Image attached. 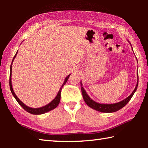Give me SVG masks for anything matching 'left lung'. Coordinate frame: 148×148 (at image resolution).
<instances>
[{"instance_id": "left-lung-1", "label": "left lung", "mask_w": 148, "mask_h": 148, "mask_svg": "<svg viewBox=\"0 0 148 148\" xmlns=\"http://www.w3.org/2000/svg\"><path fill=\"white\" fill-rule=\"evenodd\" d=\"M137 76H138V75H137ZM138 79L136 87H135L134 91H132L131 95L127 97V98L123 100L122 101L117 102V103H115V104H100V103H98V102L94 101L93 100H92L91 98H90L89 95H87V93L86 92V90H85L84 87H82V82H80L82 95H83V98H84V101L86 102V103L88 105L90 108H91L96 110L97 111H99L101 112H104V113H112V112H116L117 110L121 109L122 108H123L125 105L128 103L130 100L131 99L132 97L133 96L135 91H136V89L138 87Z\"/></svg>"}]
</instances>
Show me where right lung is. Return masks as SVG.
Instances as JSON below:
<instances>
[{"instance_id": "right-lung-1", "label": "right lung", "mask_w": 148, "mask_h": 148, "mask_svg": "<svg viewBox=\"0 0 148 148\" xmlns=\"http://www.w3.org/2000/svg\"><path fill=\"white\" fill-rule=\"evenodd\" d=\"M17 51L16 52V55H15V56L14 57V59L13 60H12V64H11V66H10V91L12 92V95H13V96L14 97V98L16 99V100L17 101V102H18V103L19 104L20 106H21L23 108L26 110V111L27 112H29V113L30 114H34V115H39V114H44V113H46V112H49L51 111V110H53L56 108L58 106V104H59L60 102V100H61V90H62V87L64 86V85L66 83L67 80H68L69 77L70 76L69 74L68 76H66V78H65L64 81V83L62 84V86L61 88H60V90L58 92V93H57V96L56 97V98H55L53 101H52L51 102H49V103L48 104L46 105V106H42L41 108H31V107H29L26 106L25 104L24 103H23L20 100L17 98V97L16 96V95L15 94V92L13 90V88H12V63H13V61L15 59V57H16V56H17Z\"/></svg>"}]
</instances>
